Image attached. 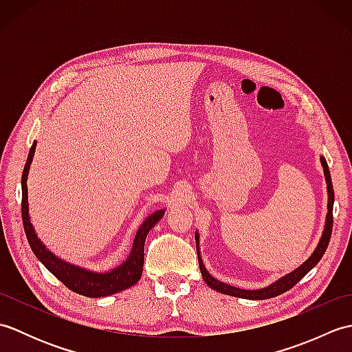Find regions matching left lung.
I'll return each instance as SVG.
<instances>
[{
	"label": "left lung",
	"mask_w": 352,
	"mask_h": 352,
	"mask_svg": "<svg viewBox=\"0 0 352 352\" xmlns=\"http://www.w3.org/2000/svg\"><path fill=\"white\" fill-rule=\"evenodd\" d=\"M320 164L324 168V177H325V183H327V193H328V203H327V216H325V226L322 236H320L319 242L316 245L315 251L311 252V256L304 261L302 265L298 266L294 271L280 276L278 280H275L274 283L269 284L266 287H260V289H241L236 286H231V284H227L223 281H219L218 278H214L213 275L208 274L203 263V257H201V251H199V234L195 233V241H197V254H198V263H199V271L201 275H203V280L208 287H212L213 290H218L221 294H226L230 296H237V298H245V300H267V298H274L278 296L284 292H287L292 289L295 284L300 281L304 275H307L313 267L318 265V261L322 258L324 252L328 246V242H330L331 237V230H333V204H334V190H333V183H331V175H330V169H328V164L324 155H320Z\"/></svg>",
	"instance_id": "8db88e82"
}]
</instances>
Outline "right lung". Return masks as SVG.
I'll return each instance as SVG.
<instances>
[{"mask_svg":"<svg viewBox=\"0 0 352 352\" xmlns=\"http://www.w3.org/2000/svg\"><path fill=\"white\" fill-rule=\"evenodd\" d=\"M37 142L34 140L30 153L27 157L24 172H22V222H24L25 236L28 239V243L32 246V251L34 256L42 261V265L48 269V271L60 280L66 287L76 292L78 295L89 296V298H101V296H110L118 292H122L134 286L142 276L144 271V246L145 239L157 222H159L163 214L164 208H160L144 219L138 228L136 234H134L131 250L129 256L124 261H121L118 266L111 267L110 271H92V269L81 267L78 265L69 263L60 257H57L54 252L50 251L45 243L37 236L36 230L30 219V207H28V189H27V180L30 166H32L33 157L36 153Z\"/></svg>","mask_w":352,"mask_h":352,"instance_id":"right-lung-1","label":"right lung"}]
</instances>
